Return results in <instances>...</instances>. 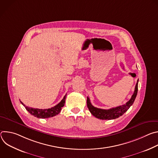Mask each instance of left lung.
Masks as SVG:
<instances>
[{
	"instance_id": "obj_1",
	"label": "left lung",
	"mask_w": 158,
	"mask_h": 158,
	"mask_svg": "<svg viewBox=\"0 0 158 158\" xmlns=\"http://www.w3.org/2000/svg\"><path fill=\"white\" fill-rule=\"evenodd\" d=\"M138 89V80L137 81L136 86H135L134 92V94L132 95L131 98L129 101H127L125 104L123 106H119L111 108L109 109H102L97 108L93 106L91 103V102H90L89 98L87 97V107L89 111L91 112V113L94 116H95L98 119H102V120H107V119L110 120V119H114L118 118L119 117L124 114L134 103V101L137 96Z\"/></svg>"
}]
</instances>
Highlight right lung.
Returning a JSON list of instances; mask_svg holds the SVG:
<instances>
[{"label": "right lung", "mask_w": 158, "mask_h": 158, "mask_svg": "<svg viewBox=\"0 0 158 158\" xmlns=\"http://www.w3.org/2000/svg\"><path fill=\"white\" fill-rule=\"evenodd\" d=\"M65 97H66V94L64 96V98L62 99V101L58 104H57L56 106H55L51 108L46 109H40L27 107L25 104H24V103L21 102L20 101V102H21V104L22 105L25 107L26 110L29 112L31 115H32L36 118H38L44 119V118H49L55 116L59 113L62 109V107L64 106L65 101Z\"/></svg>", "instance_id": "obj_1"}]
</instances>
